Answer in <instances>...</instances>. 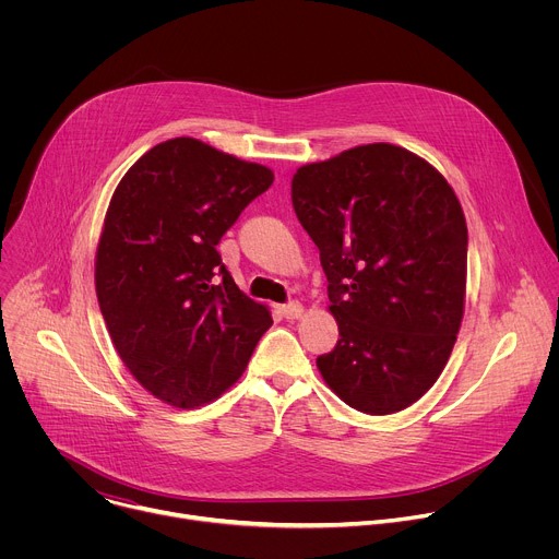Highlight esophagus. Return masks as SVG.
Returning a JSON list of instances; mask_svg holds the SVG:
<instances>
[{
    "label": "esophagus",
    "mask_w": 559,
    "mask_h": 559,
    "mask_svg": "<svg viewBox=\"0 0 559 559\" xmlns=\"http://www.w3.org/2000/svg\"><path fill=\"white\" fill-rule=\"evenodd\" d=\"M281 313H283L285 318H300V316H302V305H300L298 300H292V302H287V305L281 307Z\"/></svg>",
    "instance_id": "34e87169"
}]
</instances>
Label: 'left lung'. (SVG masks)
Instances as JSON below:
<instances>
[{
  "label": "left lung",
  "instance_id": "1",
  "mask_svg": "<svg viewBox=\"0 0 559 559\" xmlns=\"http://www.w3.org/2000/svg\"><path fill=\"white\" fill-rule=\"evenodd\" d=\"M292 203L321 250L341 336L318 371L362 414L407 409L442 373L464 316L455 192L418 154L367 143L298 168Z\"/></svg>",
  "mask_w": 559,
  "mask_h": 559
}]
</instances>
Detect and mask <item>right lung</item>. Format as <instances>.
Segmentation results:
<instances>
[{"instance_id":"obj_1","label":"right lung","mask_w":559,"mask_h":559,"mask_svg":"<svg viewBox=\"0 0 559 559\" xmlns=\"http://www.w3.org/2000/svg\"><path fill=\"white\" fill-rule=\"evenodd\" d=\"M272 181L270 168L192 136L154 145L119 181L95 287L117 354L158 401L212 403L270 330V309L236 287L216 246Z\"/></svg>"}]
</instances>
